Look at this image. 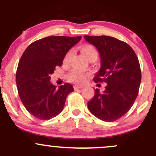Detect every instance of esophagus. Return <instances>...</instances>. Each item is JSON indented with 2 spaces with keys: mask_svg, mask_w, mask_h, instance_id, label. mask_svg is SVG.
Listing matches in <instances>:
<instances>
[{
  "mask_svg": "<svg viewBox=\"0 0 156 156\" xmlns=\"http://www.w3.org/2000/svg\"><path fill=\"white\" fill-rule=\"evenodd\" d=\"M83 86H81V85H76V86H74V89L75 90H77V89H81V88H83Z\"/></svg>",
  "mask_w": 156,
  "mask_h": 156,
  "instance_id": "1",
  "label": "esophagus"
}]
</instances>
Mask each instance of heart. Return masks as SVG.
<instances>
[{
	"instance_id": "b5f03b06",
	"label": "heart",
	"mask_w": 156,
	"mask_h": 156,
	"mask_svg": "<svg viewBox=\"0 0 156 156\" xmlns=\"http://www.w3.org/2000/svg\"><path fill=\"white\" fill-rule=\"evenodd\" d=\"M80 51L87 59L91 58H98V53L96 48L91 44H83L80 47ZM71 52H68L64 58V62H67L70 58ZM69 80L75 83H83L87 79V75L78 70H73L69 73Z\"/></svg>"
}]
</instances>
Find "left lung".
Listing matches in <instances>:
<instances>
[{
    "label": "left lung",
    "instance_id": "left-lung-1",
    "mask_svg": "<svg viewBox=\"0 0 156 156\" xmlns=\"http://www.w3.org/2000/svg\"><path fill=\"white\" fill-rule=\"evenodd\" d=\"M84 39L101 55V69L93 80L107 83L103 92L94 89L88 109L101 120L114 122L130 110L138 95L141 79L139 59L129 44L114 37L86 35Z\"/></svg>",
    "mask_w": 156,
    "mask_h": 156
}]
</instances>
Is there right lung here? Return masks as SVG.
Here are the masks:
<instances>
[{
	"instance_id": "1",
	"label": "right lung",
	"mask_w": 156,
	"mask_h": 156,
	"mask_svg": "<svg viewBox=\"0 0 156 156\" xmlns=\"http://www.w3.org/2000/svg\"><path fill=\"white\" fill-rule=\"evenodd\" d=\"M80 39V36L44 37L32 42L23 53L16 83L25 108L37 119L47 120L59 114L67 95L74 91L71 84L56 88L50 80L55 67L62 65L69 50Z\"/></svg>"
}]
</instances>
